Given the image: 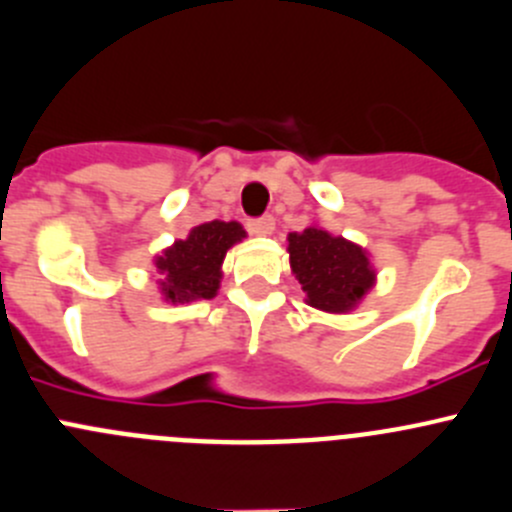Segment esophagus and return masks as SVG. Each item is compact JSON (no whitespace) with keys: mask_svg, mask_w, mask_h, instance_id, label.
<instances>
[{"mask_svg":"<svg viewBox=\"0 0 512 512\" xmlns=\"http://www.w3.org/2000/svg\"><path fill=\"white\" fill-rule=\"evenodd\" d=\"M247 230H250L252 235H272V230H275V217L272 215L255 217V220L247 222Z\"/></svg>","mask_w":512,"mask_h":512,"instance_id":"esophagus-1","label":"esophagus"}]
</instances>
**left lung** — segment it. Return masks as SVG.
Returning <instances> with one entry per match:
<instances>
[{
  "instance_id": "1",
  "label": "left lung",
  "mask_w": 512,
  "mask_h": 512,
  "mask_svg": "<svg viewBox=\"0 0 512 512\" xmlns=\"http://www.w3.org/2000/svg\"><path fill=\"white\" fill-rule=\"evenodd\" d=\"M290 265L307 302L325 312H347L375 282L365 250L330 232L307 227L287 237Z\"/></svg>"
}]
</instances>
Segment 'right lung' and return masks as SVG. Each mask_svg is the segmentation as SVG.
Here are the masks:
<instances>
[{
    "mask_svg": "<svg viewBox=\"0 0 512 512\" xmlns=\"http://www.w3.org/2000/svg\"><path fill=\"white\" fill-rule=\"evenodd\" d=\"M245 237L237 222H205L190 232L187 240L175 242L155 265L162 272V292L172 302L210 300L220 287V265L227 250Z\"/></svg>",
    "mask_w": 512,
    "mask_h": 512,
    "instance_id": "obj_1",
    "label": "right lung"
}]
</instances>
